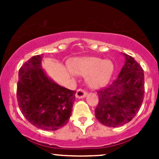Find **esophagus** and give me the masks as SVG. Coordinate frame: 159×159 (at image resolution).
<instances>
[{
    "label": "esophagus",
    "instance_id": "esophagus-1",
    "mask_svg": "<svg viewBox=\"0 0 159 159\" xmlns=\"http://www.w3.org/2000/svg\"><path fill=\"white\" fill-rule=\"evenodd\" d=\"M86 96H87V92L81 89H78V91H77L76 94H75V97H76L77 98H84Z\"/></svg>",
    "mask_w": 159,
    "mask_h": 159
}]
</instances>
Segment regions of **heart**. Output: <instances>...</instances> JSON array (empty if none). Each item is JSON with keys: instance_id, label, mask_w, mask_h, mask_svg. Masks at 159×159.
<instances>
[{"instance_id": "obj_1", "label": "heart", "mask_w": 159, "mask_h": 159, "mask_svg": "<svg viewBox=\"0 0 159 159\" xmlns=\"http://www.w3.org/2000/svg\"><path fill=\"white\" fill-rule=\"evenodd\" d=\"M70 70L74 74L86 76L89 87L97 89L108 84L113 74L114 65L111 61L98 57H78L71 62Z\"/></svg>"}]
</instances>
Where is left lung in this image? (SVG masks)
I'll return each instance as SVG.
<instances>
[{
	"label": "left lung",
	"mask_w": 159,
	"mask_h": 159,
	"mask_svg": "<svg viewBox=\"0 0 159 159\" xmlns=\"http://www.w3.org/2000/svg\"><path fill=\"white\" fill-rule=\"evenodd\" d=\"M125 65L118 78L108 87L98 91L95 117L102 125L118 127L127 124L139 112L145 94L144 71L131 56L122 54Z\"/></svg>",
	"instance_id": "1"
}]
</instances>
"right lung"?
Returning <instances> with one entry per match:
<instances>
[{
	"mask_svg": "<svg viewBox=\"0 0 159 159\" xmlns=\"http://www.w3.org/2000/svg\"><path fill=\"white\" fill-rule=\"evenodd\" d=\"M41 55L34 56L18 72L17 99L21 113L35 127L55 131L68 123L75 91L64 88L47 75Z\"/></svg>",
	"mask_w": 159,
	"mask_h": 159,
	"instance_id": "add662e5",
	"label": "right lung"
}]
</instances>
